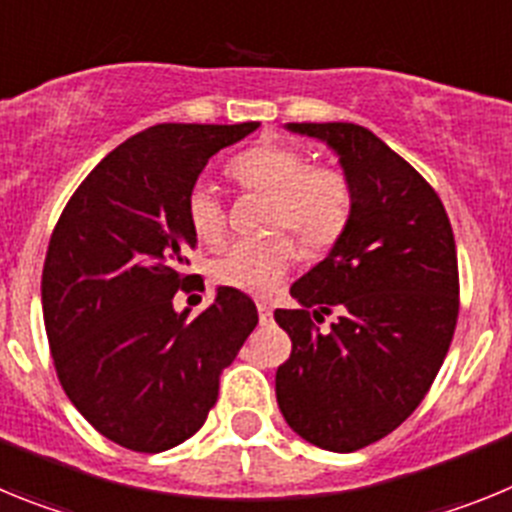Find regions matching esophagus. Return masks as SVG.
<instances>
[{
	"label": "esophagus",
	"instance_id": "obj_1",
	"mask_svg": "<svg viewBox=\"0 0 512 512\" xmlns=\"http://www.w3.org/2000/svg\"><path fill=\"white\" fill-rule=\"evenodd\" d=\"M259 320H261V325H269L271 320H274V307L269 305V302H259Z\"/></svg>",
	"mask_w": 512,
	"mask_h": 512
}]
</instances>
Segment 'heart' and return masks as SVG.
<instances>
[{
	"label": "heart",
	"instance_id": "obj_1",
	"mask_svg": "<svg viewBox=\"0 0 512 512\" xmlns=\"http://www.w3.org/2000/svg\"><path fill=\"white\" fill-rule=\"evenodd\" d=\"M233 182L246 192L269 197L266 230H289L307 256H320L336 246L354 212V192L346 174L333 166L307 164V156L287 143H261L228 166ZM184 215L194 238L217 246L228 230L225 205L207 184H194L184 200ZM297 246L287 233H271L261 241H238L210 264L215 284L248 295H271L287 277Z\"/></svg>",
	"mask_w": 512,
	"mask_h": 512
}]
</instances>
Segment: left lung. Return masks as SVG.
I'll list each match as a JSON object with an SVG mask.
<instances>
[{
  "label": "left lung",
  "instance_id": "1",
  "mask_svg": "<svg viewBox=\"0 0 512 512\" xmlns=\"http://www.w3.org/2000/svg\"><path fill=\"white\" fill-rule=\"evenodd\" d=\"M328 143L354 192L341 241L297 279V310L274 320L292 338L277 369L289 428L320 449H364L420 405L449 354L459 318V264L436 189L372 130L289 122ZM336 324L320 329L325 314Z\"/></svg>",
  "mask_w": 512,
  "mask_h": 512
}]
</instances>
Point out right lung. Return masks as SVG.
<instances>
[{"instance_id": "obj_1", "label": "right lung", "mask_w": 512, "mask_h": 512, "mask_svg": "<svg viewBox=\"0 0 512 512\" xmlns=\"http://www.w3.org/2000/svg\"><path fill=\"white\" fill-rule=\"evenodd\" d=\"M256 128L153 125L94 166L53 228L40 295L58 382L130 451L158 454L200 431L259 323L251 297L230 287L192 320L174 310L176 292L194 289L184 200L210 156Z\"/></svg>"}]
</instances>
